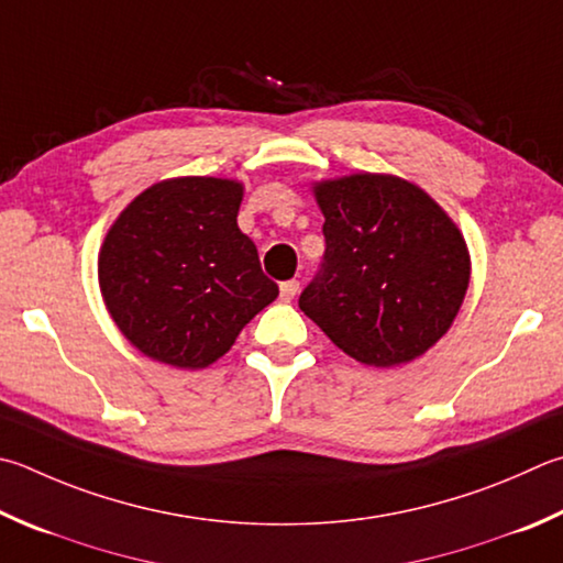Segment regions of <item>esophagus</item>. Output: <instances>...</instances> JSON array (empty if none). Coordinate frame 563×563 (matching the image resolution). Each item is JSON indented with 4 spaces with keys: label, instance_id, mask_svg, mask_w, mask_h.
Instances as JSON below:
<instances>
[{
    "label": "esophagus",
    "instance_id": "esophagus-1",
    "mask_svg": "<svg viewBox=\"0 0 563 563\" xmlns=\"http://www.w3.org/2000/svg\"><path fill=\"white\" fill-rule=\"evenodd\" d=\"M300 292V280H285V283H280V298L283 300H292L295 295Z\"/></svg>",
    "mask_w": 563,
    "mask_h": 563
}]
</instances>
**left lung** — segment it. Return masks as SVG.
<instances>
[{"mask_svg": "<svg viewBox=\"0 0 563 563\" xmlns=\"http://www.w3.org/2000/svg\"><path fill=\"white\" fill-rule=\"evenodd\" d=\"M324 213L320 271L300 310L356 362L416 360L453 324L470 283L465 241L416 184L354 175L314 187Z\"/></svg>", "mask_w": 563, "mask_h": 563, "instance_id": "8db88e82", "label": "left lung"}]
</instances>
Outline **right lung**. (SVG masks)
<instances>
[{
	"label": "right lung",
	"instance_id": "1",
	"mask_svg": "<svg viewBox=\"0 0 563 563\" xmlns=\"http://www.w3.org/2000/svg\"><path fill=\"white\" fill-rule=\"evenodd\" d=\"M241 197L239 181L167 179L112 223L98 261L100 290L142 354L203 369L278 298L258 249L236 223Z\"/></svg>",
	"mask_w": 563,
	"mask_h": 563
}]
</instances>
